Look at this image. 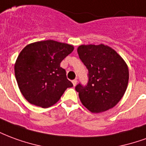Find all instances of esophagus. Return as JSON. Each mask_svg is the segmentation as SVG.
I'll return each instance as SVG.
<instances>
[{
  "label": "esophagus",
  "instance_id": "1",
  "mask_svg": "<svg viewBox=\"0 0 146 146\" xmlns=\"http://www.w3.org/2000/svg\"><path fill=\"white\" fill-rule=\"evenodd\" d=\"M72 83H73V86H76V84H77V80H76V79L73 80V81H72Z\"/></svg>",
  "mask_w": 146,
  "mask_h": 146
}]
</instances>
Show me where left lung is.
<instances>
[{"instance_id": "left-lung-1", "label": "left lung", "mask_w": 146, "mask_h": 146, "mask_svg": "<svg viewBox=\"0 0 146 146\" xmlns=\"http://www.w3.org/2000/svg\"><path fill=\"white\" fill-rule=\"evenodd\" d=\"M77 52L88 70L86 87L76 85L82 104L92 113L112 109L125 93L129 80L128 66L123 58L107 45L82 44Z\"/></svg>"}]
</instances>
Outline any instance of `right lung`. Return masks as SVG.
<instances>
[{
  "mask_svg": "<svg viewBox=\"0 0 146 146\" xmlns=\"http://www.w3.org/2000/svg\"><path fill=\"white\" fill-rule=\"evenodd\" d=\"M73 49V45L48 40L31 43L21 51L15 75L22 95L30 104L51 107L73 87L60 63Z\"/></svg>",
  "mask_w": 146,
  "mask_h": 146,
  "instance_id": "right-lung-1",
  "label": "right lung"
}]
</instances>
